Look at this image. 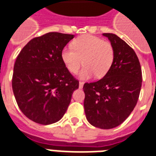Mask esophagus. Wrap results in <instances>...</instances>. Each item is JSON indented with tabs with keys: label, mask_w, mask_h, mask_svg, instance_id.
<instances>
[{
	"label": "esophagus",
	"mask_w": 156,
	"mask_h": 156,
	"mask_svg": "<svg viewBox=\"0 0 156 156\" xmlns=\"http://www.w3.org/2000/svg\"><path fill=\"white\" fill-rule=\"evenodd\" d=\"M83 85H84V82L80 81L79 82V88H80V89H82V88H83Z\"/></svg>",
	"instance_id": "34e87169"
}]
</instances>
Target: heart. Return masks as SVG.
Masks as SVG:
<instances>
[{"label":"heart","mask_w":156,"mask_h":156,"mask_svg":"<svg viewBox=\"0 0 156 156\" xmlns=\"http://www.w3.org/2000/svg\"><path fill=\"white\" fill-rule=\"evenodd\" d=\"M115 58L114 48L108 41L93 35H83L72 42V48L65 47L61 52V59L67 71L76 73L82 65L79 77L91 79L96 75L102 78L110 71Z\"/></svg>","instance_id":"1"}]
</instances>
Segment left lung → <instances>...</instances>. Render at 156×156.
I'll return each mask as SVG.
<instances>
[{"label":"left lung","instance_id":"1","mask_svg":"<svg viewBox=\"0 0 156 156\" xmlns=\"http://www.w3.org/2000/svg\"><path fill=\"white\" fill-rule=\"evenodd\" d=\"M114 48L110 71L102 79L84 84V107L93 126L110 129L122 124L134 109L142 87V69L134 50L112 33H103Z\"/></svg>","mask_w":156,"mask_h":156}]
</instances>
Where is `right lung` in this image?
Masks as SVG:
<instances>
[{"instance_id":"right-lung-1","label":"right lung","mask_w":156,"mask_h":156,"mask_svg":"<svg viewBox=\"0 0 156 156\" xmlns=\"http://www.w3.org/2000/svg\"><path fill=\"white\" fill-rule=\"evenodd\" d=\"M74 35L49 32L31 40L14 63L12 88L19 109L37 124H51L62 118L79 81L61 59Z\"/></svg>"}]
</instances>
